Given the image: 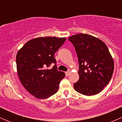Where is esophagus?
Here are the masks:
<instances>
[{
    "mask_svg": "<svg viewBox=\"0 0 122 122\" xmlns=\"http://www.w3.org/2000/svg\"><path fill=\"white\" fill-rule=\"evenodd\" d=\"M70 72H70V71H67V72H65L66 75V76H69Z\"/></svg>",
    "mask_w": 122,
    "mask_h": 122,
    "instance_id": "obj_1",
    "label": "esophagus"
}]
</instances>
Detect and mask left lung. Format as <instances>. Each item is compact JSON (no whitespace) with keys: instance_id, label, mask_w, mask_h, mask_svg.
Returning <instances> with one entry per match:
<instances>
[{"instance_id":"1","label":"left lung","mask_w":122,"mask_h":122,"mask_svg":"<svg viewBox=\"0 0 122 122\" xmlns=\"http://www.w3.org/2000/svg\"><path fill=\"white\" fill-rule=\"evenodd\" d=\"M68 40L75 47L79 63V79L74 88L86 96L97 94L109 83L114 72V60L107 46L86 34L74 35Z\"/></svg>"}]
</instances>
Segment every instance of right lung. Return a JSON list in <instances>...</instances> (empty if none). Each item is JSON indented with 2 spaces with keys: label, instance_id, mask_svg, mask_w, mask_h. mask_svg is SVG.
Masks as SVG:
<instances>
[{
  "label": "right lung",
  "instance_id": "right-lung-1",
  "mask_svg": "<svg viewBox=\"0 0 122 122\" xmlns=\"http://www.w3.org/2000/svg\"><path fill=\"white\" fill-rule=\"evenodd\" d=\"M65 38L40 37L25 44L16 54L18 76L23 86L38 99H46L59 88L65 73L58 71L54 53L64 44ZM53 64L50 70L46 68Z\"/></svg>",
  "mask_w": 122,
  "mask_h": 122
}]
</instances>
